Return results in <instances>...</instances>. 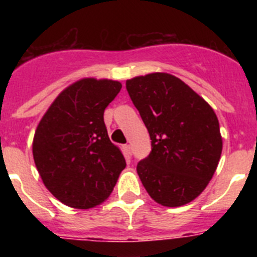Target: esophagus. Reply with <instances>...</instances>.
<instances>
[{"instance_id":"34e87169","label":"esophagus","mask_w":257,"mask_h":257,"mask_svg":"<svg viewBox=\"0 0 257 257\" xmlns=\"http://www.w3.org/2000/svg\"><path fill=\"white\" fill-rule=\"evenodd\" d=\"M123 151L127 156H131V145L130 144H126L123 145Z\"/></svg>"}]
</instances>
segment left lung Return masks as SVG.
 I'll use <instances>...</instances> for the list:
<instances>
[{"label": "left lung", "instance_id": "obj_1", "mask_svg": "<svg viewBox=\"0 0 257 257\" xmlns=\"http://www.w3.org/2000/svg\"><path fill=\"white\" fill-rule=\"evenodd\" d=\"M126 88L152 140L151 154L136 167L143 185L160 205H187L206 189L219 165L222 138L216 114L172 74L134 77Z\"/></svg>", "mask_w": 257, "mask_h": 257}]
</instances>
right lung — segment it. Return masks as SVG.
<instances>
[{"label": "right lung", "instance_id": "right-lung-1", "mask_svg": "<svg viewBox=\"0 0 257 257\" xmlns=\"http://www.w3.org/2000/svg\"><path fill=\"white\" fill-rule=\"evenodd\" d=\"M121 87L113 79H78L56 96L36 128L32 151L38 174L69 207L103 203L126 167L104 123V110Z\"/></svg>", "mask_w": 257, "mask_h": 257}]
</instances>
